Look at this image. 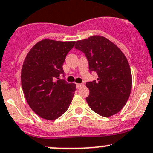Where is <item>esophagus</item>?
<instances>
[{"label": "esophagus", "instance_id": "1", "mask_svg": "<svg viewBox=\"0 0 153 153\" xmlns=\"http://www.w3.org/2000/svg\"><path fill=\"white\" fill-rule=\"evenodd\" d=\"M76 85L77 88H81L82 86L84 85V84H83V83H77Z\"/></svg>", "mask_w": 153, "mask_h": 153}]
</instances>
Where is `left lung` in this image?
<instances>
[{
    "instance_id": "left-lung-1",
    "label": "left lung",
    "mask_w": 153,
    "mask_h": 153,
    "mask_svg": "<svg viewBox=\"0 0 153 153\" xmlns=\"http://www.w3.org/2000/svg\"><path fill=\"white\" fill-rule=\"evenodd\" d=\"M75 48L84 53L90 71L98 75L97 80L86 82L89 107L102 117L117 114L126 105L131 90L132 79L126 57L113 42L100 36L77 41Z\"/></svg>"
}]
</instances>
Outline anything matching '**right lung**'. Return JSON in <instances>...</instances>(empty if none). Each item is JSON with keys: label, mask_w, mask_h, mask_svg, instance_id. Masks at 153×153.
I'll list each match as a JSON object with an SVG mask.
<instances>
[{"label": "right lung", "mask_w": 153, "mask_h": 153, "mask_svg": "<svg viewBox=\"0 0 153 153\" xmlns=\"http://www.w3.org/2000/svg\"><path fill=\"white\" fill-rule=\"evenodd\" d=\"M76 42L44 39L26 56L21 74L22 86L31 109L42 118L53 120L69 108L76 84L59 79L62 65Z\"/></svg>", "instance_id": "add662e5"}]
</instances>
